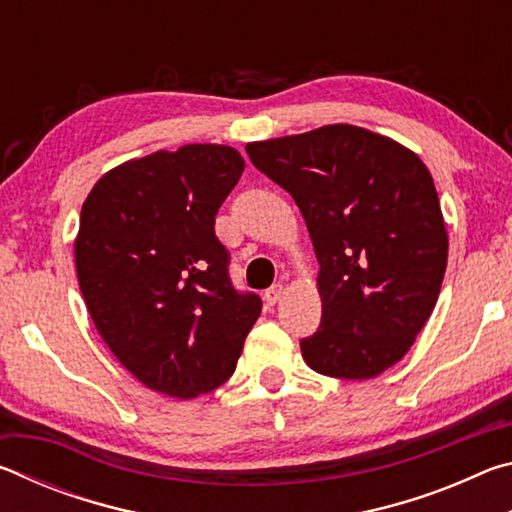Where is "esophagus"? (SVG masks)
<instances>
[{
	"mask_svg": "<svg viewBox=\"0 0 512 512\" xmlns=\"http://www.w3.org/2000/svg\"><path fill=\"white\" fill-rule=\"evenodd\" d=\"M282 293H284V287H282V284H273L271 289H266V293H264V300H266V305H271V307H273L275 302L282 298Z\"/></svg>",
	"mask_w": 512,
	"mask_h": 512,
	"instance_id": "34e87169",
	"label": "esophagus"
}]
</instances>
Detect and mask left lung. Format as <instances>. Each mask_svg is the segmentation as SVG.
Wrapping results in <instances>:
<instances>
[{"label":"left lung","mask_w":512,"mask_h":512,"mask_svg":"<svg viewBox=\"0 0 512 512\" xmlns=\"http://www.w3.org/2000/svg\"><path fill=\"white\" fill-rule=\"evenodd\" d=\"M293 196L320 264L323 318L300 341L311 370L372 379L395 366L436 307L447 230L424 162L391 137L350 124L246 146Z\"/></svg>","instance_id":"obj_1"}]
</instances>
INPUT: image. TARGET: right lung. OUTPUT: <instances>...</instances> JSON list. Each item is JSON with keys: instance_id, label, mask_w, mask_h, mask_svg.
Here are the masks:
<instances>
[{"instance_id": "1", "label": "right lung", "mask_w": 512, "mask_h": 512, "mask_svg": "<svg viewBox=\"0 0 512 512\" xmlns=\"http://www.w3.org/2000/svg\"><path fill=\"white\" fill-rule=\"evenodd\" d=\"M223 144L155 151L92 187L74 241L94 327L133 377L178 400L219 388L262 311L232 287L214 216L244 173Z\"/></svg>"}]
</instances>
